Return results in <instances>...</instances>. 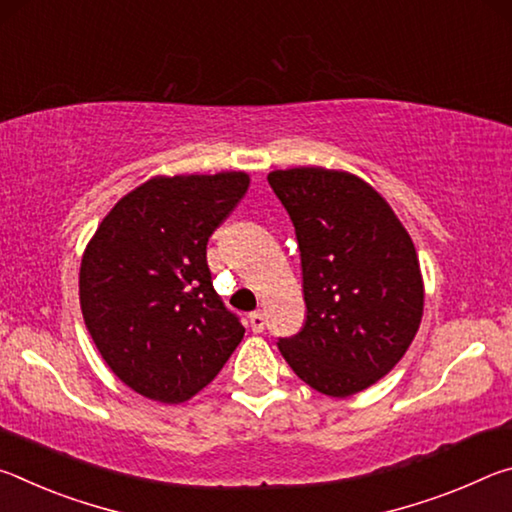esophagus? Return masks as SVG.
<instances>
[{"mask_svg": "<svg viewBox=\"0 0 512 512\" xmlns=\"http://www.w3.org/2000/svg\"><path fill=\"white\" fill-rule=\"evenodd\" d=\"M248 323H250V329H253L255 334H259V332H264V325H266V318H264V314L262 311H253V314L248 316Z\"/></svg>", "mask_w": 512, "mask_h": 512, "instance_id": "1", "label": "esophagus"}]
</instances>
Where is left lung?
Wrapping results in <instances>:
<instances>
[{"label": "left lung", "instance_id": "obj_1", "mask_svg": "<svg viewBox=\"0 0 512 512\" xmlns=\"http://www.w3.org/2000/svg\"><path fill=\"white\" fill-rule=\"evenodd\" d=\"M300 248L307 318L277 341L293 372L329 397L375 384L409 350L424 289L418 255L384 198L345 171L268 173Z\"/></svg>", "mask_w": 512, "mask_h": 512}]
</instances>
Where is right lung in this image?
Listing matches in <instances>:
<instances>
[{"label":"right lung","instance_id":"right-lung-1","mask_svg":"<svg viewBox=\"0 0 512 512\" xmlns=\"http://www.w3.org/2000/svg\"><path fill=\"white\" fill-rule=\"evenodd\" d=\"M248 183L244 171L151 178L112 207L85 248V327L110 370L149 400H189L244 339L214 291L207 241Z\"/></svg>","mask_w":512,"mask_h":512}]
</instances>
